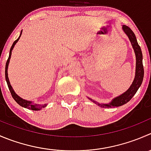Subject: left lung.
I'll list each match as a JSON object with an SVG mask.
<instances>
[{
  "label": "left lung",
  "instance_id": "obj_1",
  "mask_svg": "<svg viewBox=\"0 0 151 151\" xmlns=\"http://www.w3.org/2000/svg\"><path fill=\"white\" fill-rule=\"evenodd\" d=\"M122 30L125 32V35L128 36L130 42L131 43L133 49L134 51L136 56V71H135V77L134 80L133 81L132 84L129 87V88L124 92L123 93L120 94L119 96L114 98L109 103H99V102L94 101L93 99L88 97L91 101L93 103L96 104L101 108H115V107H119L121 105H123L126 104L127 102H129L133 96H134L137 91H138L139 88L141 86L142 83L143 81V77H144V68H143L142 64V53L140 46H139L137 43V38L133 32V31L130 29L128 26L125 25H122Z\"/></svg>",
  "mask_w": 151,
  "mask_h": 151
}]
</instances>
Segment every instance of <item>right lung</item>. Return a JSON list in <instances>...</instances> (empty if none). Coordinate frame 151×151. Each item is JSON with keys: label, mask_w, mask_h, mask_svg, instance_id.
Returning a JSON list of instances; mask_svg holds the SVG:
<instances>
[{"label": "right lung", "mask_w": 151, "mask_h": 151, "mask_svg": "<svg viewBox=\"0 0 151 151\" xmlns=\"http://www.w3.org/2000/svg\"><path fill=\"white\" fill-rule=\"evenodd\" d=\"M22 31L23 30H21V32H20V36H19V37L15 40V41L14 42V43H13L11 49H10L9 55V58L6 61V68H5L6 80V83H7V85H8L9 89V91H10V93H11L13 99L16 101V102H17V104H19L20 106L23 107V108H28V109L33 110V111H40V110H41L42 108H45V107L47 106V104H42V105H40V104H37V103H35L34 102H32V101L26 100V99H23V98L20 97V96H19L18 95H17V93L14 92V89H13L12 87L11 84H10L9 80V77H8V66H9V63L10 58H11L12 51L13 50V49H14L15 44L17 43V41L19 40V39H20V36H21V35H22Z\"/></svg>", "instance_id": "add662e5"}]
</instances>
